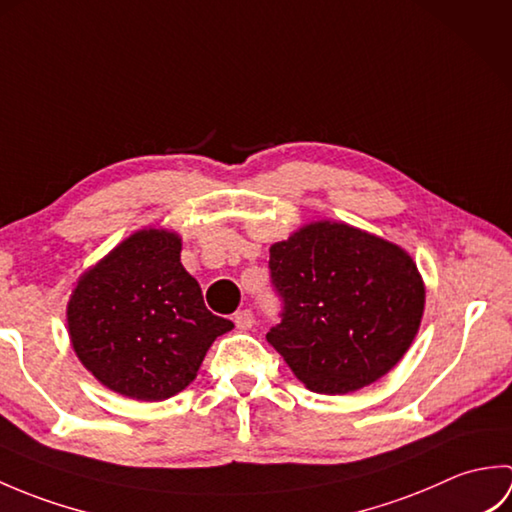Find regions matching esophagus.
<instances>
[{
    "mask_svg": "<svg viewBox=\"0 0 512 512\" xmlns=\"http://www.w3.org/2000/svg\"><path fill=\"white\" fill-rule=\"evenodd\" d=\"M233 321H235V325H237V330L246 332V330L253 328L255 317H253V312H250V310H239V312H235Z\"/></svg>",
    "mask_w": 512,
    "mask_h": 512,
    "instance_id": "esophagus-1",
    "label": "esophagus"
}]
</instances>
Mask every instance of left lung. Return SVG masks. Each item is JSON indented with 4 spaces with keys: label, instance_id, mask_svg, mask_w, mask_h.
Returning a JSON list of instances; mask_svg holds the SVG:
<instances>
[{
    "label": "left lung",
    "instance_id": "1",
    "mask_svg": "<svg viewBox=\"0 0 512 512\" xmlns=\"http://www.w3.org/2000/svg\"><path fill=\"white\" fill-rule=\"evenodd\" d=\"M284 299L266 341L314 394H352L407 354L424 314V281L394 242L345 222L317 220L270 246Z\"/></svg>",
    "mask_w": 512,
    "mask_h": 512
}]
</instances>
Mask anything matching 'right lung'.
<instances>
[{
  "label": "right lung",
  "mask_w": 512,
  "mask_h": 512,
  "mask_svg": "<svg viewBox=\"0 0 512 512\" xmlns=\"http://www.w3.org/2000/svg\"><path fill=\"white\" fill-rule=\"evenodd\" d=\"M182 237L140 228L76 281L65 310L83 367L125 398L160 402L187 389L233 323L206 310L180 262Z\"/></svg>",
  "instance_id": "obj_1"
}]
</instances>
